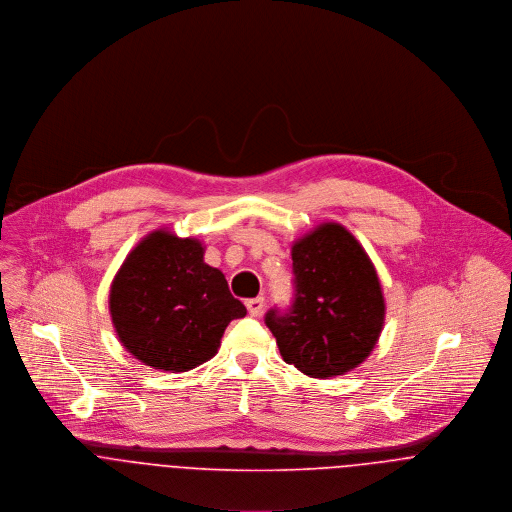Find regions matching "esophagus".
Listing matches in <instances>:
<instances>
[{
	"label": "esophagus",
	"mask_w": 512,
	"mask_h": 512,
	"mask_svg": "<svg viewBox=\"0 0 512 512\" xmlns=\"http://www.w3.org/2000/svg\"><path fill=\"white\" fill-rule=\"evenodd\" d=\"M264 297H254V299H248L246 301V309H248V313L252 315V317H260L262 315V311H264Z\"/></svg>",
	"instance_id": "1"
}]
</instances>
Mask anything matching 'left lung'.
Listing matches in <instances>:
<instances>
[{"mask_svg":"<svg viewBox=\"0 0 512 512\" xmlns=\"http://www.w3.org/2000/svg\"><path fill=\"white\" fill-rule=\"evenodd\" d=\"M295 301L266 325L282 359L311 378L347 374L376 347L386 301L363 244L339 222H321L292 244Z\"/></svg>","mask_w":512,"mask_h":512,"instance_id":"1","label":"left lung"}]
</instances>
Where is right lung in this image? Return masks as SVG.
Returning a JSON list of instances; mask_svg holds the SVG:
<instances>
[{
  "instance_id": "1",
  "label": "right lung",
  "mask_w": 512,
  "mask_h": 512,
  "mask_svg": "<svg viewBox=\"0 0 512 512\" xmlns=\"http://www.w3.org/2000/svg\"><path fill=\"white\" fill-rule=\"evenodd\" d=\"M108 307L122 347L165 372L211 361L226 325L246 315L224 274L205 262V244L167 226L128 252L110 284Z\"/></svg>"
}]
</instances>
